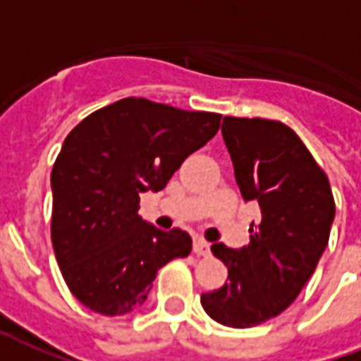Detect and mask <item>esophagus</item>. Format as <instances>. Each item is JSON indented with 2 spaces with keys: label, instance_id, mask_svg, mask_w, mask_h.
<instances>
[{
  "label": "esophagus",
  "instance_id": "obj_1",
  "mask_svg": "<svg viewBox=\"0 0 361 361\" xmlns=\"http://www.w3.org/2000/svg\"><path fill=\"white\" fill-rule=\"evenodd\" d=\"M194 252L200 254V256H207V254L211 252V245L205 239L197 237V239H194Z\"/></svg>",
  "mask_w": 361,
  "mask_h": 361
}]
</instances>
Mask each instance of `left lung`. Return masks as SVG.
<instances>
[{"label":"left lung","instance_id":"left-lung-1","mask_svg":"<svg viewBox=\"0 0 361 361\" xmlns=\"http://www.w3.org/2000/svg\"><path fill=\"white\" fill-rule=\"evenodd\" d=\"M222 137L243 200L258 203L262 219L247 247L212 245L228 282L201 294V305L219 324L250 328L300 295L328 247L335 201L326 173L286 124L224 116Z\"/></svg>","mask_w":361,"mask_h":361}]
</instances>
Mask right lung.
Returning a JSON list of instances; mask_svg holds the SVG:
<instances>
[{
    "label": "right lung",
    "instance_id": "add662e5",
    "mask_svg": "<svg viewBox=\"0 0 361 361\" xmlns=\"http://www.w3.org/2000/svg\"><path fill=\"white\" fill-rule=\"evenodd\" d=\"M220 118L126 97L66 137L50 175V233L63 281L90 311H137L158 271L188 256L192 237L145 222L139 200L166 188L180 164L216 135Z\"/></svg>",
    "mask_w": 361,
    "mask_h": 361
}]
</instances>
